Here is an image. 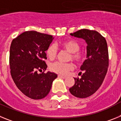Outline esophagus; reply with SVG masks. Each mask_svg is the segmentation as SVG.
Listing matches in <instances>:
<instances>
[{
	"label": "esophagus",
	"mask_w": 121,
	"mask_h": 121,
	"mask_svg": "<svg viewBox=\"0 0 121 121\" xmlns=\"http://www.w3.org/2000/svg\"><path fill=\"white\" fill-rule=\"evenodd\" d=\"M58 78H63V79H65L66 78V76H64L62 75H58Z\"/></svg>",
	"instance_id": "34e87169"
}]
</instances>
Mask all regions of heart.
<instances>
[{
    "label": "heart",
    "mask_w": 121,
    "mask_h": 121,
    "mask_svg": "<svg viewBox=\"0 0 121 121\" xmlns=\"http://www.w3.org/2000/svg\"><path fill=\"white\" fill-rule=\"evenodd\" d=\"M60 46L67 51L70 53L69 60H73L77 64H81L84 59V53L80 51L81 46L78 42L74 40H67L63 41L60 43ZM58 50L55 44H51L48 46L46 53L51 60H53L57 57ZM74 68L72 62L62 63L60 62H55L51 64L50 66L51 71L60 75H66L70 71L73 70Z\"/></svg>",
    "instance_id": "1"
}]
</instances>
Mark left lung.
<instances>
[{
    "label": "left lung",
    "instance_id": "1",
    "mask_svg": "<svg viewBox=\"0 0 121 121\" xmlns=\"http://www.w3.org/2000/svg\"><path fill=\"white\" fill-rule=\"evenodd\" d=\"M70 35L85 40L87 59L81 67L83 71L81 78H74V85L69 90L77 98H87L99 89L107 72L109 64L107 43L105 37L95 30L82 29Z\"/></svg>",
    "mask_w": 121,
    "mask_h": 121
}]
</instances>
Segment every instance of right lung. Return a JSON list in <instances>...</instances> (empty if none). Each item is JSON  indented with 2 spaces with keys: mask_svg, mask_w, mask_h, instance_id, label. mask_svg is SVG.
<instances>
[{
  "mask_svg": "<svg viewBox=\"0 0 121 121\" xmlns=\"http://www.w3.org/2000/svg\"><path fill=\"white\" fill-rule=\"evenodd\" d=\"M53 39L51 35L27 31L14 38L11 44V75L17 87L31 99L47 96L57 77L54 73H45L47 68L45 51ZM38 71L42 73H38Z\"/></svg>",
  "mask_w": 121,
  "mask_h": 121,
  "instance_id": "add662e5",
  "label": "right lung"
}]
</instances>
